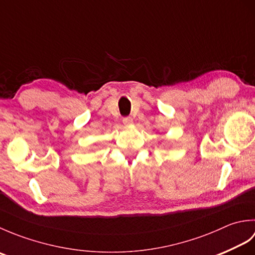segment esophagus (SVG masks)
<instances>
[{
    "label": "esophagus",
    "mask_w": 255,
    "mask_h": 255,
    "mask_svg": "<svg viewBox=\"0 0 255 255\" xmlns=\"http://www.w3.org/2000/svg\"><path fill=\"white\" fill-rule=\"evenodd\" d=\"M123 123L128 126V125H131L133 123V119L131 117H124L123 118Z\"/></svg>",
    "instance_id": "esophagus-1"
}]
</instances>
